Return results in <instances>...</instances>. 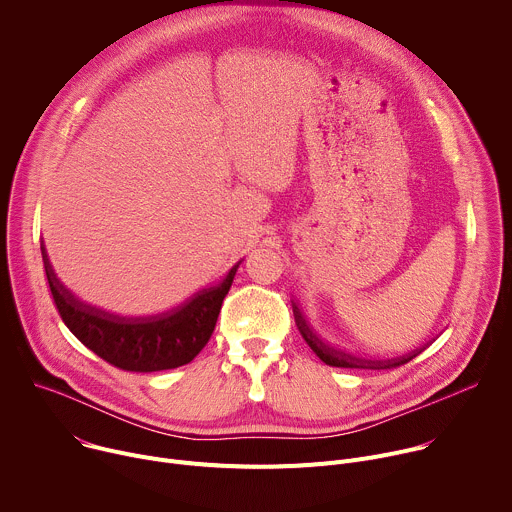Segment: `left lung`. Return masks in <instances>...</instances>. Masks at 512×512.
I'll return each mask as SVG.
<instances>
[{
  "label": "left lung",
  "mask_w": 512,
  "mask_h": 512,
  "mask_svg": "<svg viewBox=\"0 0 512 512\" xmlns=\"http://www.w3.org/2000/svg\"><path fill=\"white\" fill-rule=\"evenodd\" d=\"M296 314V310H294ZM296 324L304 336V340L308 342V346L316 352V356L330 364V367H340V369H393V367H401V364L409 362L413 356H417L421 352V348H415L403 356H397V358H387V360H369V358H358V356H352L344 350H336L334 346H328L306 322V318L298 312L296 314Z\"/></svg>",
  "instance_id": "left-lung-1"
}]
</instances>
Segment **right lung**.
Instances as JSON below:
<instances>
[{"instance_id":"1","label":"right lung","mask_w":512,"mask_h":512,"mask_svg":"<svg viewBox=\"0 0 512 512\" xmlns=\"http://www.w3.org/2000/svg\"><path fill=\"white\" fill-rule=\"evenodd\" d=\"M42 259L54 306L66 328L97 356L131 373H156L188 364L210 340L241 263L229 271L223 283L196 291L172 312L150 318H123L72 296L54 275L44 245Z\"/></svg>"}]
</instances>
